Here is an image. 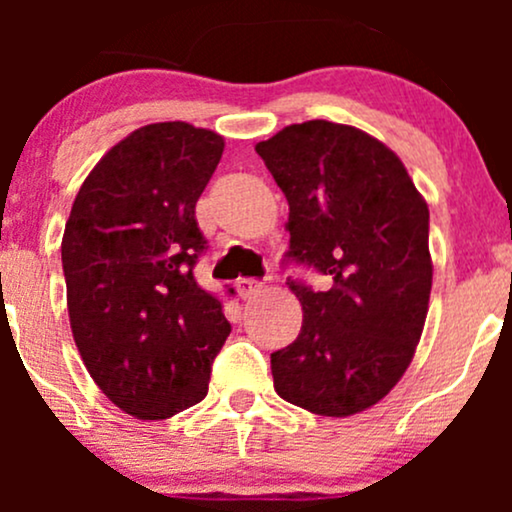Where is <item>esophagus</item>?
Here are the masks:
<instances>
[{
    "label": "esophagus",
    "instance_id": "34e87169",
    "mask_svg": "<svg viewBox=\"0 0 512 512\" xmlns=\"http://www.w3.org/2000/svg\"><path fill=\"white\" fill-rule=\"evenodd\" d=\"M236 291H238V296L243 298V301H248V298L257 296V293L262 291V281H257V279H238L236 281Z\"/></svg>",
    "mask_w": 512,
    "mask_h": 512
}]
</instances>
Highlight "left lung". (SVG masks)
<instances>
[{
    "mask_svg": "<svg viewBox=\"0 0 512 512\" xmlns=\"http://www.w3.org/2000/svg\"><path fill=\"white\" fill-rule=\"evenodd\" d=\"M255 151L289 202L286 260L327 276L322 291L286 281L303 325L272 354L274 390L313 414H358L399 383L424 332L428 204L395 151L356 127L308 120Z\"/></svg>",
    "mask_w": 512,
    "mask_h": 512,
    "instance_id": "left-lung-1",
    "label": "left lung"
}]
</instances>
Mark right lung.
<instances>
[{
  "mask_svg": "<svg viewBox=\"0 0 512 512\" xmlns=\"http://www.w3.org/2000/svg\"><path fill=\"white\" fill-rule=\"evenodd\" d=\"M221 154V134L187 122L134 129L88 173L64 226L76 349L134 419H170L202 402L231 334L221 301L192 272L207 250L195 204Z\"/></svg>",
  "mask_w": 512,
  "mask_h": 512,
  "instance_id": "add662e5",
  "label": "right lung"
}]
</instances>
